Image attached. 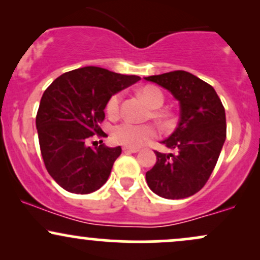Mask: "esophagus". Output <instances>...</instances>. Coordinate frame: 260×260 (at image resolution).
<instances>
[{
    "label": "esophagus",
    "mask_w": 260,
    "mask_h": 260,
    "mask_svg": "<svg viewBox=\"0 0 260 260\" xmlns=\"http://www.w3.org/2000/svg\"><path fill=\"white\" fill-rule=\"evenodd\" d=\"M124 153H138L139 149L138 148H129V147H124L123 148Z\"/></svg>",
    "instance_id": "1"
}]
</instances>
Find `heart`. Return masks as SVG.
<instances>
[{
    "label": "heart",
    "mask_w": 260,
    "mask_h": 260,
    "mask_svg": "<svg viewBox=\"0 0 260 260\" xmlns=\"http://www.w3.org/2000/svg\"><path fill=\"white\" fill-rule=\"evenodd\" d=\"M140 95L145 103L148 104L151 109V117L154 120L164 122V123H169L172 121L171 115L165 111H161V106L164 105V98L162 91L159 88L153 85H147L144 88L140 89ZM121 103H122V92H115V94L110 96L106 104V112L110 117L115 118L120 115L121 111ZM156 136V128L150 123H134L132 121H123L118 123L117 126L113 127L112 129V138L116 143L122 145H126L129 148H137L144 144L148 140L153 139Z\"/></svg>",
    "instance_id": "b5f03b06"
}]
</instances>
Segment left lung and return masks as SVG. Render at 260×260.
Wrapping results in <instances>:
<instances>
[{
	"instance_id": "obj_1",
	"label": "left lung",
	"mask_w": 260,
	"mask_h": 260,
	"mask_svg": "<svg viewBox=\"0 0 260 260\" xmlns=\"http://www.w3.org/2000/svg\"><path fill=\"white\" fill-rule=\"evenodd\" d=\"M180 101V122L162 144L175 154L155 151L156 162L145 174L149 188L166 199H182L204 187L226 139V116L215 89L186 71L145 77Z\"/></svg>"
}]
</instances>
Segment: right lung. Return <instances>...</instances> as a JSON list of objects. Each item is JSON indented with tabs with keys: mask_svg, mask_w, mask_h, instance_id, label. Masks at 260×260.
<instances>
[{
	"mask_svg": "<svg viewBox=\"0 0 260 260\" xmlns=\"http://www.w3.org/2000/svg\"><path fill=\"white\" fill-rule=\"evenodd\" d=\"M139 79L89 66L63 73L45 90L37 113L41 156L50 176L67 192L88 194L106 183L122 149L90 148L88 142L107 137L99 124L110 96Z\"/></svg>",
	"mask_w": 260,
	"mask_h": 260,
	"instance_id": "obj_1",
	"label": "right lung"
}]
</instances>
